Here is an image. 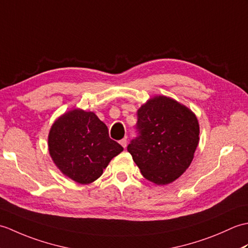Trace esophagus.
Here are the masks:
<instances>
[{"label": "esophagus", "instance_id": "34e87169", "mask_svg": "<svg viewBox=\"0 0 248 248\" xmlns=\"http://www.w3.org/2000/svg\"><path fill=\"white\" fill-rule=\"evenodd\" d=\"M119 144H120L121 146H123L124 148H125V147H127V138L120 140H119Z\"/></svg>", "mask_w": 248, "mask_h": 248}]
</instances>
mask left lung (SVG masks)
I'll return each instance as SVG.
<instances>
[{
    "label": "left lung",
    "mask_w": 248,
    "mask_h": 248,
    "mask_svg": "<svg viewBox=\"0 0 248 248\" xmlns=\"http://www.w3.org/2000/svg\"><path fill=\"white\" fill-rule=\"evenodd\" d=\"M136 138L127 150L147 180L159 186L180 177L199 140L196 116L173 99L159 96L138 110Z\"/></svg>",
    "instance_id": "1"
}]
</instances>
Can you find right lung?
I'll use <instances>...</instances> for the list:
<instances>
[{"instance_id": "1", "label": "right lung", "mask_w": 248, "mask_h": 248, "mask_svg": "<svg viewBox=\"0 0 248 248\" xmlns=\"http://www.w3.org/2000/svg\"><path fill=\"white\" fill-rule=\"evenodd\" d=\"M123 150L93 112L70 110L55 121L49 133V151L56 166L81 184L97 180Z\"/></svg>"}]
</instances>
